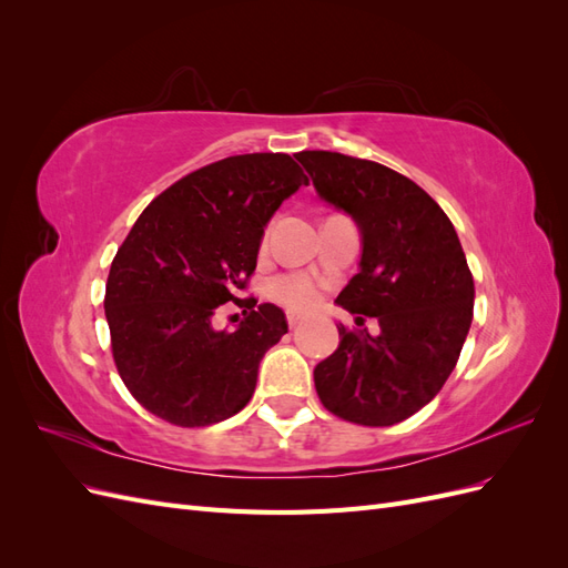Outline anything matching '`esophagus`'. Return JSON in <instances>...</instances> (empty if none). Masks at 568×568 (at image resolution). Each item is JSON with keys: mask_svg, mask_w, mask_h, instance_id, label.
<instances>
[{"mask_svg": "<svg viewBox=\"0 0 568 568\" xmlns=\"http://www.w3.org/2000/svg\"><path fill=\"white\" fill-rule=\"evenodd\" d=\"M286 324L291 326V329H296V326L301 324V317L294 315V313H288V315H286Z\"/></svg>", "mask_w": 568, "mask_h": 568, "instance_id": "1", "label": "esophagus"}]
</instances>
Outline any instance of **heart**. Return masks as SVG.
Masks as SVG:
<instances>
[{
  "label": "heart",
  "mask_w": 568,
  "mask_h": 568,
  "mask_svg": "<svg viewBox=\"0 0 568 568\" xmlns=\"http://www.w3.org/2000/svg\"><path fill=\"white\" fill-rule=\"evenodd\" d=\"M320 282L307 272H284L270 282V296L291 313H305L320 301Z\"/></svg>",
  "instance_id": "heart-1"
}]
</instances>
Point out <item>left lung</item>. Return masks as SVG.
Here are the masks:
<instances>
[{
	"instance_id": "obj_1",
	"label": "left lung",
	"mask_w": 568,
	"mask_h": 568,
	"mask_svg": "<svg viewBox=\"0 0 568 568\" xmlns=\"http://www.w3.org/2000/svg\"><path fill=\"white\" fill-rule=\"evenodd\" d=\"M317 194L363 232L359 272L338 294L359 332L315 367L322 405L343 422L393 426L448 382L474 317V277L450 217L395 170L336 151H301ZM365 316L383 332L372 337Z\"/></svg>"
}]
</instances>
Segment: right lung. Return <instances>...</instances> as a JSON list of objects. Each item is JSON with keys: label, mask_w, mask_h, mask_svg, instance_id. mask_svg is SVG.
<instances>
[{"label": "right lung", "mask_w": 568, "mask_h": 568, "mask_svg": "<svg viewBox=\"0 0 568 568\" xmlns=\"http://www.w3.org/2000/svg\"><path fill=\"white\" fill-rule=\"evenodd\" d=\"M301 184L288 153H242L184 175L136 217L104 311L120 379L151 415L211 426L251 400L257 365L288 326L277 305L242 294L267 220ZM225 302L247 315L234 333L212 326Z\"/></svg>", "instance_id": "1"}]
</instances>
